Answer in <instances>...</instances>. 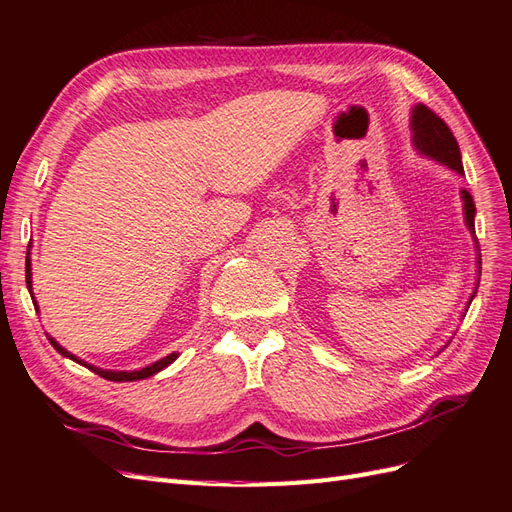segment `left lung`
<instances>
[{
	"instance_id": "obj_1",
	"label": "left lung",
	"mask_w": 512,
	"mask_h": 512,
	"mask_svg": "<svg viewBox=\"0 0 512 512\" xmlns=\"http://www.w3.org/2000/svg\"><path fill=\"white\" fill-rule=\"evenodd\" d=\"M411 129H413V144H415V149L419 153L430 157V160H437L439 164H445L448 168L456 170V173L465 175L463 173V162H461V149H458V142H456L454 134L450 131V127L443 123L441 116H437L430 108H426L424 103H417V106L413 108V114H411ZM461 199H463L467 229L471 231V235H474L476 233V227H474V216H476L474 199H471V194L467 190H461ZM476 251L480 253L478 246H476ZM476 266H478V281H476V285H478L480 283V266H482L480 255H478ZM476 292H478V287H474V294L469 296L467 309L471 305V300H474Z\"/></svg>"
}]
</instances>
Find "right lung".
<instances>
[{
    "mask_svg": "<svg viewBox=\"0 0 512 512\" xmlns=\"http://www.w3.org/2000/svg\"><path fill=\"white\" fill-rule=\"evenodd\" d=\"M28 255H30V251H28ZM25 283H28V290H30V294H32V261H30V257H28V261H25ZM34 305H36V300H34ZM38 309V307H36ZM49 342H51V346H54L62 357H67V359H71V361H75V363H80V365H84V368H88V370H93L95 374H99L101 378H106V381H114V383H129V381H142V378H149V376H153V374H157L160 370H164L166 365H170L173 363L179 355L177 352H170L168 357H164V359H160V361H155V363H151V365H147V368H142V370H131V372H116V370H101V368H97V365H90V363H86V361H82V359H77L75 355H71L69 350H64L54 337H49Z\"/></svg>",
    "mask_w": 512,
    "mask_h": 512,
    "instance_id": "right-lung-1",
    "label": "right lung"
}]
</instances>
